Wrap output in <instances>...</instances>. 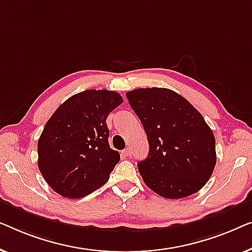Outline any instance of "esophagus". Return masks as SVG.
Instances as JSON below:
<instances>
[{
	"mask_svg": "<svg viewBox=\"0 0 252 252\" xmlns=\"http://www.w3.org/2000/svg\"><path fill=\"white\" fill-rule=\"evenodd\" d=\"M123 154L126 155V157H131V154H132V151H131V148L126 147L125 151H123Z\"/></svg>",
	"mask_w": 252,
	"mask_h": 252,
	"instance_id": "obj_1",
	"label": "esophagus"
}]
</instances>
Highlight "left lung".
<instances>
[{
    "label": "left lung",
    "instance_id": "8db88e82",
    "mask_svg": "<svg viewBox=\"0 0 252 252\" xmlns=\"http://www.w3.org/2000/svg\"><path fill=\"white\" fill-rule=\"evenodd\" d=\"M143 123L150 153L138 163L145 184L165 198L192 195L214 172L216 140L200 112L177 92L164 88L126 94Z\"/></svg>",
    "mask_w": 252,
    "mask_h": 252
}]
</instances>
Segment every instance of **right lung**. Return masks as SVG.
<instances>
[{"instance_id":"1","label":"right lung","mask_w":252,"mask_h":252,"mask_svg":"<svg viewBox=\"0 0 252 252\" xmlns=\"http://www.w3.org/2000/svg\"><path fill=\"white\" fill-rule=\"evenodd\" d=\"M122 101L115 91L86 90L49 119L37 143V165L59 195L83 197L107 182L120 154L109 147L106 119Z\"/></svg>"}]
</instances>
